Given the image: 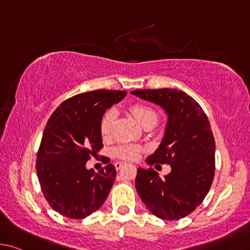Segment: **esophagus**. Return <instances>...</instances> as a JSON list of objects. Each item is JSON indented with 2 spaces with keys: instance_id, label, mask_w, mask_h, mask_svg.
I'll use <instances>...</instances> for the list:
<instances>
[{
  "instance_id": "obj_1",
  "label": "esophagus",
  "mask_w": 250,
  "mask_h": 250,
  "mask_svg": "<svg viewBox=\"0 0 250 250\" xmlns=\"http://www.w3.org/2000/svg\"><path fill=\"white\" fill-rule=\"evenodd\" d=\"M123 166H124V164H123V163H116L115 168H116V170H120L123 167Z\"/></svg>"
}]
</instances>
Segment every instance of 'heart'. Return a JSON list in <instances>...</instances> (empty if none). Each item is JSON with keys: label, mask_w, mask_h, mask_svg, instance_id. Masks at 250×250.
I'll use <instances>...</instances> for the list:
<instances>
[{"label": "heart", "mask_w": 250, "mask_h": 250, "mask_svg": "<svg viewBox=\"0 0 250 250\" xmlns=\"http://www.w3.org/2000/svg\"><path fill=\"white\" fill-rule=\"evenodd\" d=\"M130 112L136 118L143 127L148 124H156L157 113L151 107L145 104H134L130 107ZM116 118V111L114 108L108 109L104 113L100 122V132L103 137H108L111 135L112 127ZM142 152V147L137 145H121L115 148L114 154L118 158L125 160H136Z\"/></svg>", "instance_id": "obj_1"}]
</instances>
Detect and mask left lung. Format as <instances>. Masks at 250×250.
I'll use <instances>...</instances> for the list:
<instances>
[{"label":"left lung","instance_id":"obj_1","mask_svg":"<svg viewBox=\"0 0 250 250\" xmlns=\"http://www.w3.org/2000/svg\"><path fill=\"white\" fill-rule=\"evenodd\" d=\"M130 93L159 105L167 113L163 141L146 163L171 167L165 179L152 168H138L135 187L154 215L166 221L180 220L202 203L213 182L215 142L208 116L194 99L180 90Z\"/></svg>","mask_w":250,"mask_h":250}]
</instances>
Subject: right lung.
Returning a JSON list of instances; mask_svg holds the SVG:
<instances>
[{"instance_id": "obj_1", "label": "right lung", "mask_w": 250, "mask_h": 250, "mask_svg": "<svg viewBox=\"0 0 250 250\" xmlns=\"http://www.w3.org/2000/svg\"><path fill=\"white\" fill-rule=\"evenodd\" d=\"M126 94L125 91L96 90L74 95L48 120L36 170L43 195L61 215L81 220L106 200L116 177L115 167L108 164L95 172L85 165L103 147L101 118Z\"/></svg>"}]
</instances>
